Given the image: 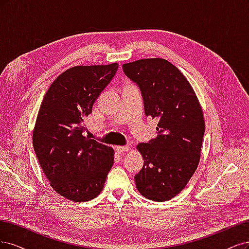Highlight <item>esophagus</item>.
Wrapping results in <instances>:
<instances>
[{"instance_id":"34e87169","label":"esophagus","mask_w":249,"mask_h":249,"mask_svg":"<svg viewBox=\"0 0 249 249\" xmlns=\"http://www.w3.org/2000/svg\"><path fill=\"white\" fill-rule=\"evenodd\" d=\"M129 149H130V147L129 146H118V147H116V151L118 152V153H123V152H127V151H129Z\"/></svg>"}]
</instances>
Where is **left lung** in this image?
Returning <instances> with one entry per match:
<instances>
[{"instance_id":"1","label":"left lung","mask_w":249,"mask_h":249,"mask_svg":"<svg viewBox=\"0 0 249 249\" xmlns=\"http://www.w3.org/2000/svg\"><path fill=\"white\" fill-rule=\"evenodd\" d=\"M142 93L147 117L157 118V136L138 146L143 165L134 176L142 196L164 202L186 186L199 162L205 121L202 107L181 71L164 59L123 65Z\"/></svg>"}]
</instances>
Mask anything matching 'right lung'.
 I'll return each instance as SVG.
<instances>
[{
	"mask_svg": "<svg viewBox=\"0 0 249 249\" xmlns=\"http://www.w3.org/2000/svg\"><path fill=\"white\" fill-rule=\"evenodd\" d=\"M109 65L76 66L63 72L39 108L33 146L52 187L73 202L97 196L114 164V150L84 135V120L118 70Z\"/></svg>",
	"mask_w": 249,
	"mask_h": 249,
	"instance_id": "1",
	"label": "right lung"
}]
</instances>
